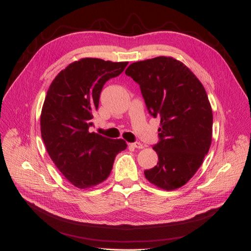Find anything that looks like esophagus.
<instances>
[{
  "label": "esophagus",
  "instance_id": "esophagus-1",
  "mask_svg": "<svg viewBox=\"0 0 251 251\" xmlns=\"http://www.w3.org/2000/svg\"><path fill=\"white\" fill-rule=\"evenodd\" d=\"M130 146L135 149H143V144L140 142H133V143H130Z\"/></svg>",
  "mask_w": 251,
  "mask_h": 251
}]
</instances>
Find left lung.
I'll use <instances>...</instances> for the list:
<instances>
[{"label":"left lung","mask_w":251,"mask_h":251,"mask_svg":"<svg viewBox=\"0 0 251 251\" xmlns=\"http://www.w3.org/2000/svg\"><path fill=\"white\" fill-rule=\"evenodd\" d=\"M127 76L140 86L147 109L160 117L158 163L144 171L151 184L165 191L183 186L199 170L212 136V111L196 75L173 57L158 56L131 64Z\"/></svg>","instance_id":"obj_1"}]
</instances>
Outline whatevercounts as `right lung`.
<instances>
[{
  "label": "right lung",
  "instance_id": "1",
  "mask_svg": "<svg viewBox=\"0 0 251 251\" xmlns=\"http://www.w3.org/2000/svg\"><path fill=\"white\" fill-rule=\"evenodd\" d=\"M127 64L81 58L60 71L49 87L41 114L42 138L56 168L78 188L107 179L116 155L127 147L124 139L89 132L103 85Z\"/></svg>",
  "mask_w": 251,
  "mask_h": 251
}]
</instances>
